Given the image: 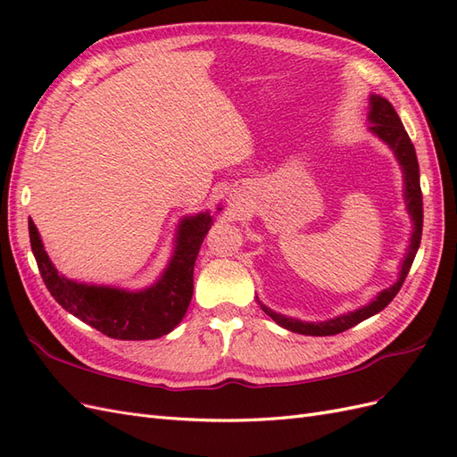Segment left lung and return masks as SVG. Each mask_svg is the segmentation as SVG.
Segmentation results:
<instances>
[{
  "label": "left lung",
  "mask_w": 457,
  "mask_h": 457,
  "mask_svg": "<svg viewBox=\"0 0 457 457\" xmlns=\"http://www.w3.org/2000/svg\"><path fill=\"white\" fill-rule=\"evenodd\" d=\"M368 120L371 121L370 131L376 133L381 141H385L389 145V148H393L395 156L403 168V175H404V200H406V210L413 220V232L410 238V245H408V255L403 261V267H400V274L398 280L391 286L383 289V292L373 299L371 303H368L366 307L341 314L331 318V320L326 322H301L295 320V318H289L284 314H278L270 311L269 307L262 305L259 301L261 309L265 311V314H269L272 320L289 329L295 331V334H303V336H336L341 334V331L349 329L356 324H361L366 318L381 312L389 303L395 299V295L400 292L403 287L406 276L410 272V267L413 262V257L418 253V247L421 244V230H423V196H421V187H420V163H418V156H416V148H413V143L410 141V137L400 121L396 110L393 108V104L383 99L379 95H371L370 96V114Z\"/></svg>",
  "instance_id": "1"
}]
</instances>
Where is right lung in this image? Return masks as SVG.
<instances>
[{
	"label": "right lung",
	"mask_w": 457,
	"mask_h": 457,
	"mask_svg": "<svg viewBox=\"0 0 457 457\" xmlns=\"http://www.w3.org/2000/svg\"><path fill=\"white\" fill-rule=\"evenodd\" d=\"M210 213L185 217L179 225L175 253L160 280L141 292L108 286H87L64 278L41 244L34 220H29L30 244L41 278L59 305L112 339H158L183 320L195 292V262L207 230Z\"/></svg>",
	"instance_id": "obj_1"
}]
</instances>
